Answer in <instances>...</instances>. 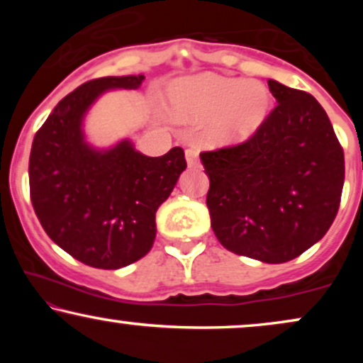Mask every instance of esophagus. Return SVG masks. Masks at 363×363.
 Wrapping results in <instances>:
<instances>
[{
    "mask_svg": "<svg viewBox=\"0 0 363 363\" xmlns=\"http://www.w3.org/2000/svg\"><path fill=\"white\" fill-rule=\"evenodd\" d=\"M186 160L189 167H198L199 165V155L196 148H187L186 150Z\"/></svg>",
    "mask_w": 363,
    "mask_h": 363,
    "instance_id": "1",
    "label": "esophagus"
}]
</instances>
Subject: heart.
Returning a JSON list of instances; mask_svg holds the SVG:
<instances>
[{
  "mask_svg": "<svg viewBox=\"0 0 363 363\" xmlns=\"http://www.w3.org/2000/svg\"><path fill=\"white\" fill-rule=\"evenodd\" d=\"M167 101L174 116L182 121L211 118L208 136L222 147L251 140L272 111V95L262 83L218 74H199L172 83Z\"/></svg>",
  "mask_w": 363,
  "mask_h": 363,
  "instance_id": "1",
  "label": "heart"
}]
</instances>
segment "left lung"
Masks as SVG:
<instances>
[{
    "mask_svg": "<svg viewBox=\"0 0 363 363\" xmlns=\"http://www.w3.org/2000/svg\"><path fill=\"white\" fill-rule=\"evenodd\" d=\"M277 106L244 143L201 152L206 206L225 249L280 264L326 235L338 213L345 155L311 94L268 80Z\"/></svg>",
    "mask_w": 363,
    "mask_h": 363,
    "instance_id": "1",
    "label": "left lung"
}]
</instances>
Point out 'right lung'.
I'll return each instance as SVG.
<instances>
[{"label":"right lung","instance_id":"right-lung-1","mask_svg":"<svg viewBox=\"0 0 363 363\" xmlns=\"http://www.w3.org/2000/svg\"><path fill=\"white\" fill-rule=\"evenodd\" d=\"M143 80L83 83L54 107L32 143L28 182L37 218L52 242L91 268L119 269L152 249L158 206L187 167L181 147L147 157L128 140L104 152L83 140V114L102 91L135 90Z\"/></svg>","mask_w":363,"mask_h":363}]
</instances>
